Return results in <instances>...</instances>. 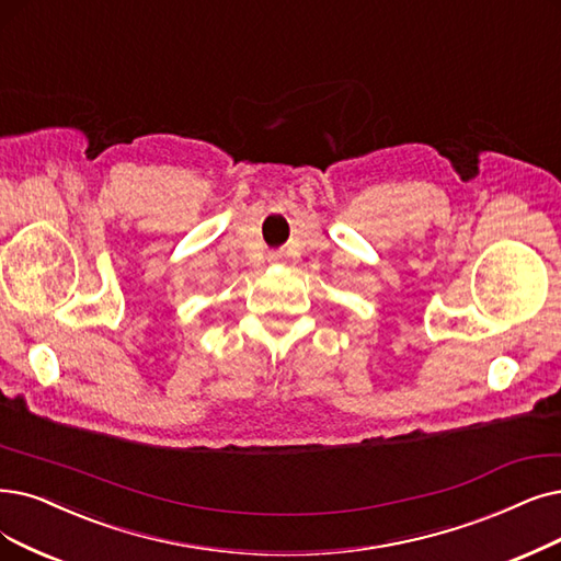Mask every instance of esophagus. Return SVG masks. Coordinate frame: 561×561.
Wrapping results in <instances>:
<instances>
[{
    "mask_svg": "<svg viewBox=\"0 0 561 561\" xmlns=\"http://www.w3.org/2000/svg\"><path fill=\"white\" fill-rule=\"evenodd\" d=\"M283 260H285L283 251H272V253H268V262H272V264H280Z\"/></svg>",
    "mask_w": 561,
    "mask_h": 561,
    "instance_id": "esophagus-1",
    "label": "esophagus"
}]
</instances>
